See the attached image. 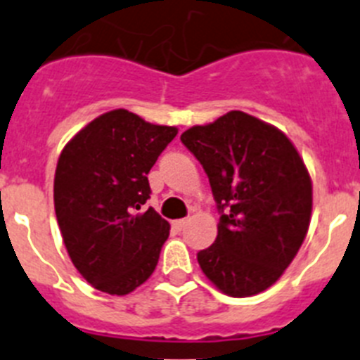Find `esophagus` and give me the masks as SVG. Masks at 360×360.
I'll use <instances>...</instances> for the list:
<instances>
[{"label":"esophagus","instance_id":"34e87169","mask_svg":"<svg viewBox=\"0 0 360 360\" xmlns=\"http://www.w3.org/2000/svg\"><path fill=\"white\" fill-rule=\"evenodd\" d=\"M187 225V219L186 218H182V219H174L173 221V227L174 229H178V231H182L184 227H186Z\"/></svg>","mask_w":360,"mask_h":360}]
</instances>
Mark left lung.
<instances>
[{
	"instance_id": "1",
	"label": "left lung",
	"mask_w": 360,
	"mask_h": 360,
	"mask_svg": "<svg viewBox=\"0 0 360 360\" xmlns=\"http://www.w3.org/2000/svg\"><path fill=\"white\" fill-rule=\"evenodd\" d=\"M211 184L218 236L198 252L209 281L232 297L272 287L303 245L311 214V180L303 158L278 128L229 111L182 133Z\"/></svg>"
}]
</instances>
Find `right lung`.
Here are the masks:
<instances>
[{"mask_svg": "<svg viewBox=\"0 0 360 360\" xmlns=\"http://www.w3.org/2000/svg\"><path fill=\"white\" fill-rule=\"evenodd\" d=\"M128 110L103 113L65 146L53 205L68 256L91 287L126 295L153 274L169 224L153 207L148 173L176 136Z\"/></svg>", "mask_w": 360, "mask_h": 360, "instance_id": "1", "label": "right lung"}]
</instances>
